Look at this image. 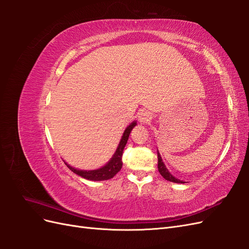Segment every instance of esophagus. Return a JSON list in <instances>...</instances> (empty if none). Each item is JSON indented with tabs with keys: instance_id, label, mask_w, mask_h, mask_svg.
Here are the masks:
<instances>
[{
	"instance_id": "1",
	"label": "esophagus",
	"mask_w": 249,
	"mask_h": 249,
	"mask_svg": "<svg viewBox=\"0 0 249 249\" xmlns=\"http://www.w3.org/2000/svg\"><path fill=\"white\" fill-rule=\"evenodd\" d=\"M150 119H152V115H150V113L145 111V110H142L139 113V122L142 124H147L148 122H150Z\"/></svg>"
}]
</instances>
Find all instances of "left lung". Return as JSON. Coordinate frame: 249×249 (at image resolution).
I'll use <instances>...</instances> for the list:
<instances>
[{"label": "left lung", "instance_id": "obj_1", "mask_svg": "<svg viewBox=\"0 0 249 249\" xmlns=\"http://www.w3.org/2000/svg\"><path fill=\"white\" fill-rule=\"evenodd\" d=\"M158 169H159L160 175H161L165 179L169 180V182H173V183H182V184L184 183L183 180L176 178L173 177V176L171 175V173L168 171V169L166 168V166H165V164H164L163 161H162V158H161L159 152H158Z\"/></svg>", "mask_w": 249, "mask_h": 249}]
</instances>
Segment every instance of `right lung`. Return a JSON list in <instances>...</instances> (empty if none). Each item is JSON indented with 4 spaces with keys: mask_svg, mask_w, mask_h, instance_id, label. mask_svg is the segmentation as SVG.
Segmentation results:
<instances>
[{
    "mask_svg": "<svg viewBox=\"0 0 249 249\" xmlns=\"http://www.w3.org/2000/svg\"><path fill=\"white\" fill-rule=\"evenodd\" d=\"M136 122H133L129 126L126 127L125 131L124 132V135L122 137V140H120L118 147L116 149L115 154L113 155V157L111 158V160L105 165V166L101 167L100 169H95V170H80V169H76L71 166H70L69 164L65 163V165L69 167L72 172L76 173V175L84 178L86 179H90V180H106V179H110L113 177H114L116 173L122 169L123 167V153H124V148L126 144L127 139H129L130 133L132 131L133 127L136 125Z\"/></svg>",
    "mask_w": 249,
    "mask_h": 249,
    "instance_id": "right-lung-1",
    "label": "right lung"
}]
</instances>
